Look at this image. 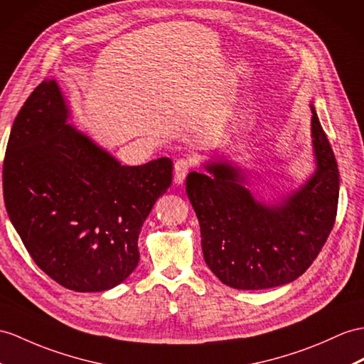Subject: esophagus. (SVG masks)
<instances>
[{
    "instance_id": "34e87169",
    "label": "esophagus",
    "mask_w": 364,
    "mask_h": 364,
    "mask_svg": "<svg viewBox=\"0 0 364 364\" xmlns=\"http://www.w3.org/2000/svg\"><path fill=\"white\" fill-rule=\"evenodd\" d=\"M191 166H193V164H191V161H188V159H179V161L174 164V182L177 185L183 183L185 177H187V174L191 170Z\"/></svg>"
}]
</instances>
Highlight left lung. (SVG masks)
<instances>
[{"label": "left lung", "instance_id": "1", "mask_svg": "<svg viewBox=\"0 0 364 364\" xmlns=\"http://www.w3.org/2000/svg\"><path fill=\"white\" fill-rule=\"evenodd\" d=\"M310 108L316 171L279 203L256 200L242 185V170L228 162H210V174L187 176L203 259L225 286L261 290L289 284L310 267L329 237L340 173L315 108Z\"/></svg>", "mask_w": 364, "mask_h": 364}]
</instances>
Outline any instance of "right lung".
Wrapping results in <instances>:
<instances>
[{
  "label": "right lung",
  "mask_w": 364,
  "mask_h": 364,
  "mask_svg": "<svg viewBox=\"0 0 364 364\" xmlns=\"http://www.w3.org/2000/svg\"><path fill=\"white\" fill-rule=\"evenodd\" d=\"M44 80L12 125L3 164L7 215L38 267L74 291H103L137 267L139 233L171 185L173 162L127 166L68 125Z\"/></svg>",
  "instance_id": "right-lung-1"
}]
</instances>
